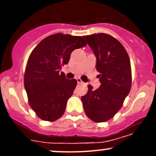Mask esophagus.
I'll list each match as a JSON object with an SVG mask.
<instances>
[{
  "label": "esophagus",
  "instance_id": "esophagus-1",
  "mask_svg": "<svg viewBox=\"0 0 156 156\" xmlns=\"http://www.w3.org/2000/svg\"><path fill=\"white\" fill-rule=\"evenodd\" d=\"M76 80H77V82H78V83H83V81H82L81 79H80V78H76Z\"/></svg>",
  "mask_w": 156,
  "mask_h": 156
}]
</instances>
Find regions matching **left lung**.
I'll use <instances>...</instances> for the list:
<instances>
[{
  "instance_id": "8db88e82",
  "label": "left lung",
  "mask_w": 156,
  "mask_h": 156,
  "mask_svg": "<svg viewBox=\"0 0 156 156\" xmlns=\"http://www.w3.org/2000/svg\"><path fill=\"white\" fill-rule=\"evenodd\" d=\"M96 57L101 84L96 90L90 84L81 97L84 112L95 122H103L122 108L131 87V68L128 53L119 41L106 34L83 36Z\"/></svg>"
}]
</instances>
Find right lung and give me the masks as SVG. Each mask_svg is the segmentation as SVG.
Returning a JSON list of instances; mask_svg holds the SVG:
<instances>
[{
  "label": "right lung",
  "mask_w": 156,
  "mask_h": 156,
  "mask_svg": "<svg viewBox=\"0 0 156 156\" xmlns=\"http://www.w3.org/2000/svg\"><path fill=\"white\" fill-rule=\"evenodd\" d=\"M86 45L83 37L58 33L42 39L31 52L24 86L30 106L40 119L53 122L64 114L77 80L67 79L60 69L74 50Z\"/></svg>",
  "instance_id": "right-lung-1"
}]
</instances>
